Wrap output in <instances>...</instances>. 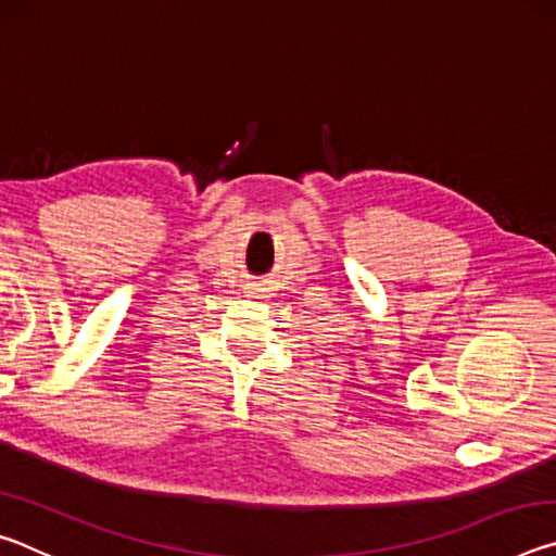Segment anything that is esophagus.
<instances>
[{"label": "esophagus", "mask_w": 556, "mask_h": 556, "mask_svg": "<svg viewBox=\"0 0 556 556\" xmlns=\"http://www.w3.org/2000/svg\"><path fill=\"white\" fill-rule=\"evenodd\" d=\"M265 291H267L265 285H255V287L248 289V296H265Z\"/></svg>", "instance_id": "obj_1"}]
</instances>
